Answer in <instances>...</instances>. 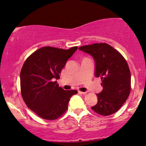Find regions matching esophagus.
Here are the masks:
<instances>
[{
	"mask_svg": "<svg viewBox=\"0 0 146 146\" xmlns=\"http://www.w3.org/2000/svg\"><path fill=\"white\" fill-rule=\"evenodd\" d=\"M78 93L79 94H81V95H85V94H86V92H83V91H78Z\"/></svg>",
	"mask_w": 146,
	"mask_h": 146,
	"instance_id": "1",
	"label": "esophagus"
}]
</instances>
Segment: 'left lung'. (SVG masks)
<instances>
[{
  "label": "left lung",
  "instance_id": "left-lung-1",
  "mask_svg": "<svg viewBox=\"0 0 146 146\" xmlns=\"http://www.w3.org/2000/svg\"><path fill=\"white\" fill-rule=\"evenodd\" d=\"M78 49L93 56L95 76L102 80L103 90L97 94V104L91 108L100 115L116 113L126 101L131 91V73L126 60L106 43L83 46Z\"/></svg>",
  "mask_w": 146,
  "mask_h": 146
}]
</instances>
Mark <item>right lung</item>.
Listing matches in <instances>:
<instances>
[{
  "instance_id": "add662e5",
  "label": "right lung",
  "mask_w": 146,
  "mask_h": 146,
  "mask_svg": "<svg viewBox=\"0 0 146 146\" xmlns=\"http://www.w3.org/2000/svg\"><path fill=\"white\" fill-rule=\"evenodd\" d=\"M46 46L28 56L21 71L22 97L28 108L48 120L60 117L76 90H64L56 80L66 62L77 49Z\"/></svg>"
}]
</instances>
